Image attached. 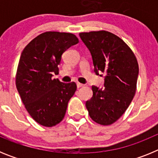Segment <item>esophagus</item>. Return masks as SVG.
I'll use <instances>...</instances> for the list:
<instances>
[{
	"mask_svg": "<svg viewBox=\"0 0 158 158\" xmlns=\"http://www.w3.org/2000/svg\"><path fill=\"white\" fill-rule=\"evenodd\" d=\"M77 88H78V89H79V88H81V87H83V86H84V85H83V84H81V83H79V82H77Z\"/></svg>",
	"mask_w": 158,
	"mask_h": 158,
	"instance_id": "esophagus-1",
	"label": "esophagus"
}]
</instances>
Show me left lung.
Instances as JSON below:
<instances>
[{
    "mask_svg": "<svg viewBox=\"0 0 158 158\" xmlns=\"http://www.w3.org/2000/svg\"><path fill=\"white\" fill-rule=\"evenodd\" d=\"M91 53L94 71L104 73V88L92 86L93 97L86 101L90 118L107 126L116 122L133 100L139 64L133 51L120 38L107 31L79 34Z\"/></svg>",
    "mask_w": 158,
    "mask_h": 158,
    "instance_id": "obj_1",
    "label": "left lung"
}]
</instances>
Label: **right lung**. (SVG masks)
Instances as JSON below:
<instances>
[{
    "label": "right lung",
    "mask_w": 158,
    "mask_h": 158,
    "mask_svg": "<svg viewBox=\"0 0 158 158\" xmlns=\"http://www.w3.org/2000/svg\"><path fill=\"white\" fill-rule=\"evenodd\" d=\"M79 42L72 33L46 31L23 49L16 74V85L31 118L42 126L51 127L64 118L69 100L77 90L75 82L65 84L58 74L62 54Z\"/></svg>",
    "instance_id": "obj_1"
}]
</instances>
